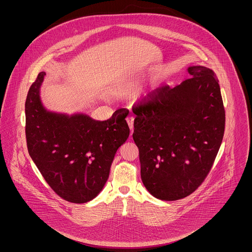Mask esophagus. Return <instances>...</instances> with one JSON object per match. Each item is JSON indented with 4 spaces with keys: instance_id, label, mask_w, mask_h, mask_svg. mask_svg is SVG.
<instances>
[{
    "instance_id": "1",
    "label": "esophagus",
    "mask_w": 252,
    "mask_h": 252,
    "mask_svg": "<svg viewBox=\"0 0 252 252\" xmlns=\"http://www.w3.org/2000/svg\"><path fill=\"white\" fill-rule=\"evenodd\" d=\"M126 122H127V124H128V126H129V128L133 130V125H134V117L133 116H128L127 118H126Z\"/></svg>"
}]
</instances>
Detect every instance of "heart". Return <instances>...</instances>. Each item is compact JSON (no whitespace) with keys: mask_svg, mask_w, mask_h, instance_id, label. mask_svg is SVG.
Wrapping results in <instances>:
<instances>
[{"mask_svg":"<svg viewBox=\"0 0 252 252\" xmlns=\"http://www.w3.org/2000/svg\"><path fill=\"white\" fill-rule=\"evenodd\" d=\"M132 90V86L128 82H122L115 86V92L118 94H127Z\"/></svg>","mask_w":252,"mask_h":252,"instance_id":"obj_1","label":"heart"}]
</instances>
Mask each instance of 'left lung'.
Masks as SVG:
<instances>
[{
    "label": "left lung",
    "mask_w": 252,
    "mask_h": 252,
    "mask_svg": "<svg viewBox=\"0 0 252 252\" xmlns=\"http://www.w3.org/2000/svg\"><path fill=\"white\" fill-rule=\"evenodd\" d=\"M191 77L161 87L133 106V140L139 148L145 188L161 200L194 192L215 162L225 131V108L218 79L203 66Z\"/></svg>",
    "instance_id": "left-lung-1"
}]
</instances>
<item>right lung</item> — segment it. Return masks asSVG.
I'll return each instance as SVG.
<instances>
[{
  "mask_svg": "<svg viewBox=\"0 0 252 252\" xmlns=\"http://www.w3.org/2000/svg\"><path fill=\"white\" fill-rule=\"evenodd\" d=\"M45 74H37L25 101L28 152L54 192L66 201L86 203L103 189L116 151L129 136V111L120 108L107 121L47 111L39 98Z\"/></svg>",
  "mask_w": 252,
  "mask_h": 252,
  "instance_id": "right-lung-1",
  "label": "right lung"
}]
</instances>
